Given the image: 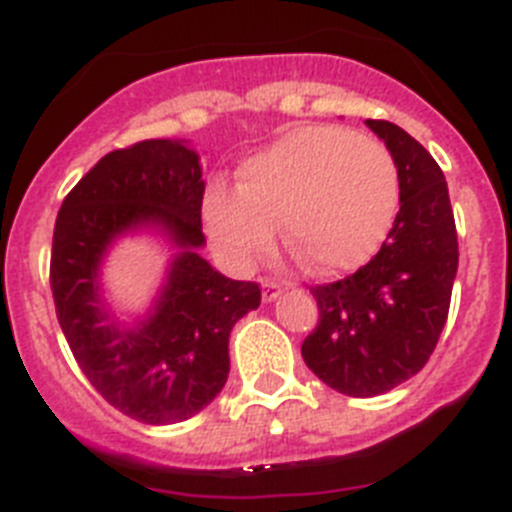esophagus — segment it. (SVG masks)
I'll use <instances>...</instances> for the list:
<instances>
[{"instance_id":"obj_1","label":"esophagus","mask_w":512,"mask_h":512,"mask_svg":"<svg viewBox=\"0 0 512 512\" xmlns=\"http://www.w3.org/2000/svg\"><path fill=\"white\" fill-rule=\"evenodd\" d=\"M280 293H283L280 283H275V280H262V301L273 303L275 298H280Z\"/></svg>"}]
</instances>
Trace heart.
I'll list each match as a JSON object with an SVG mask.
<instances>
[{"label":"heart","mask_w":512,"mask_h":512,"mask_svg":"<svg viewBox=\"0 0 512 512\" xmlns=\"http://www.w3.org/2000/svg\"><path fill=\"white\" fill-rule=\"evenodd\" d=\"M398 168L385 145L342 127H298L247 158L239 188L214 183L204 216L229 265L250 270L285 242L319 273L365 265L398 214Z\"/></svg>","instance_id":"heart-1"}]
</instances>
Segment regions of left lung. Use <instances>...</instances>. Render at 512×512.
Segmentation results:
<instances>
[{
  "mask_svg": "<svg viewBox=\"0 0 512 512\" xmlns=\"http://www.w3.org/2000/svg\"><path fill=\"white\" fill-rule=\"evenodd\" d=\"M398 168L400 211L357 273L311 288L319 324L301 344L308 370L336 393L375 398L423 370L449 316L459 245L436 160L398 124L367 119Z\"/></svg>",
  "mask_w": 512,
  "mask_h": 512,
  "instance_id": "1",
  "label": "left lung"
}]
</instances>
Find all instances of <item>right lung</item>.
Returning a JSON list of instances; mask_svg holds the SVG:
<instances>
[{"mask_svg": "<svg viewBox=\"0 0 512 512\" xmlns=\"http://www.w3.org/2000/svg\"><path fill=\"white\" fill-rule=\"evenodd\" d=\"M204 188L186 140H145L104 155L55 219L50 288L68 347L101 398L150 426L186 421L222 393L229 334L260 306V285L199 255ZM142 228L163 233L174 257L151 311L124 325L100 298V265Z\"/></svg>", "mask_w": 512, "mask_h": 512, "instance_id": "1", "label": "right lung"}]
</instances>
